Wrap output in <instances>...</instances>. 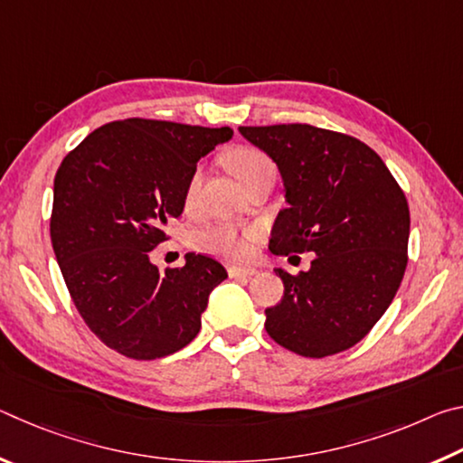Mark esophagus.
Instances as JSON below:
<instances>
[{"mask_svg":"<svg viewBox=\"0 0 463 463\" xmlns=\"http://www.w3.org/2000/svg\"><path fill=\"white\" fill-rule=\"evenodd\" d=\"M229 273H231V278H253L260 271H257L255 268H239V265H232V268H229Z\"/></svg>","mask_w":463,"mask_h":463,"instance_id":"1","label":"esophagus"}]
</instances>
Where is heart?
<instances>
[{
  "instance_id": "b5f03b06",
  "label": "heart",
  "mask_w": 463,
  "mask_h": 463,
  "mask_svg": "<svg viewBox=\"0 0 463 463\" xmlns=\"http://www.w3.org/2000/svg\"><path fill=\"white\" fill-rule=\"evenodd\" d=\"M222 163L226 169L239 179L241 185H245L250 177L261 174L263 169L273 167L268 155H263L260 148L253 146H232L222 155ZM200 174L194 171L187 179L185 194H184V203L185 208H190L195 198V190H198ZM257 231L247 229V226H237L229 222L213 224L208 229H203L200 234V245L202 249L210 250V253L229 257V260H242L250 253V242L255 241Z\"/></svg>"
}]
</instances>
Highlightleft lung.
Wrapping results in <instances>:
<instances>
[{"mask_svg": "<svg viewBox=\"0 0 463 463\" xmlns=\"http://www.w3.org/2000/svg\"><path fill=\"white\" fill-rule=\"evenodd\" d=\"M276 163L288 208L271 229L273 255L315 253L308 271L276 269L284 298L265 331L304 357L354 347L394 300L406 269L411 214L378 153L354 137L310 127H241Z\"/></svg>", "mask_w": 463, "mask_h": 463, "instance_id": "obj_1", "label": "left lung"}]
</instances>
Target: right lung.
Masks as SVG:
<instances>
[{
    "mask_svg": "<svg viewBox=\"0 0 463 463\" xmlns=\"http://www.w3.org/2000/svg\"><path fill=\"white\" fill-rule=\"evenodd\" d=\"M231 137L229 127L128 118L93 130L62 159L52 249L81 318L109 349L146 362L200 333L208 296L229 273L195 253L161 273L151 250L184 213L195 163Z\"/></svg>",
    "mask_w": 463,
    "mask_h": 463,
    "instance_id": "1",
    "label": "right lung"
}]
</instances>
